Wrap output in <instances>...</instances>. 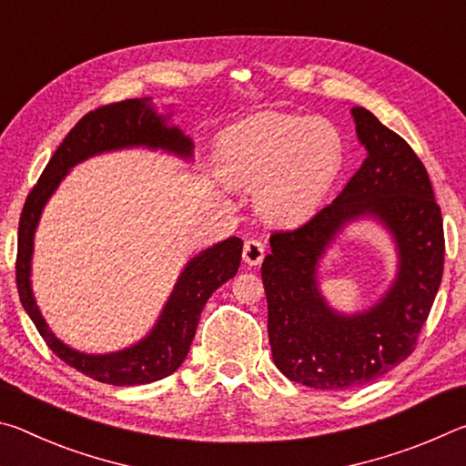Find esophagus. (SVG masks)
<instances>
[{"instance_id":"1","label":"esophagus","mask_w":466,"mask_h":466,"mask_svg":"<svg viewBox=\"0 0 466 466\" xmlns=\"http://www.w3.org/2000/svg\"><path fill=\"white\" fill-rule=\"evenodd\" d=\"M263 257H265V244H263L261 240L248 238L247 242H244V247H242V258H244V263L250 265V267L261 265Z\"/></svg>"}]
</instances>
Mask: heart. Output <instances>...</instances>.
<instances>
[{"mask_svg": "<svg viewBox=\"0 0 466 466\" xmlns=\"http://www.w3.org/2000/svg\"><path fill=\"white\" fill-rule=\"evenodd\" d=\"M341 160V136L319 116L265 115L228 131L218 144L219 177L232 188H257L258 214L273 224L309 218Z\"/></svg>", "mask_w": 466, "mask_h": 466, "instance_id": "b5f03b06", "label": "heart"}]
</instances>
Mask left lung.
Here are the masks:
<instances>
[{"label":"left lung","mask_w":466,"mask_h":466,"mask_svg":"<svg viewBox=\"0 0 466 466\" xmlns=\"http://www.w3.org/2000/svg\"><path fill=\"white\" fill-rule=\"evenodd\" d=\"M351 116L366 160L304 226L271 234L261 267L275 366L320 390L374 382L411 356L444 271V226L428 170L370 110L353 106ZM366 217L393 236L398 275L376 305L345 315L321 296L318 267L342 228Z\"/></svg>","instance_id":"1"}]
</instances>
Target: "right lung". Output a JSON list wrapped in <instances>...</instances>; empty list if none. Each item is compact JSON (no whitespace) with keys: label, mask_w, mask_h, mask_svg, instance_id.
Listing matches in <instances>:
<instances>
[{"label":"right lung","mask_w":466,"mask_h":466,"mask_svg":"<svg viewBox=\"0 0 466 466\" xmlns=\"http://www.w3.org/2000/svg\"><path fill=\"white\" fill-rule=\"evenodd\" d=\"M170 116L172 113L167 116L157 115L149 98L115 102L82 116L46 164L20 216L18 258H15V283H18L20 302L55 356L98 382L136 386L162 380L177 372L191 347L205 302L222 283L232 279L240 267L242 240L236 236L201 250L180 271L175 289L152 330L121 351H77L55 337L38 310L30 273H33L35 232L46 201L76 164L105 152L147 147L191 160L195 147L193 139L185 136L177 125H170Z\"/></svg>","instance_id":"obj_1"}]
</instances>
